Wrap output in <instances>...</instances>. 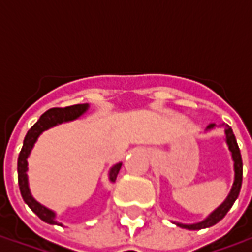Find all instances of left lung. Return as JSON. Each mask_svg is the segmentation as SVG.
Here are the masks:
<instances>
[{
	"mask_svg": "<svg viewBox=\"0 0 252 252\" xmlns=\"http://www.w3.org/2000/svg\"><path fill=\"white\" fill-rule=\"evenodd\" d=\"M224 126V132H225V142L229 148V151L232 154V160H233V171H235V178H233L232 188L231 191L228 193L227 198L222 201L221 205H219L212 212L209 216H206L202 221L194 222V224H182V222H175L178 227L186 228V229H202V228H209L212 225H215L217 222L220 221L224 216L227 215L228 211L232 208L233 202L238 198L239 193H240V188H242V180H243V162H242V155H240V150H239L238 142H236V137L233 135L232 128L227 124H222ZM215 128V124H209L206 126V131H211Z\"/></svg>",
	"mask_w": 252,
	"mask_h": 252,
	"instance_id": "8db88e82",
	"label": "left lung"
}]
</instances>
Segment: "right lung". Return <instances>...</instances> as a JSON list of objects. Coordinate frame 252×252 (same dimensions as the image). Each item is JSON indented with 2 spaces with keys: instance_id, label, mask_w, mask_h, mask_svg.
Instances as JSON below:
<instances>
[{
  "instance_id": "obj_1",
  "label": "right lung",
  "mask_w": 252,
  "mask_h": 252,
  "mask_svg": "<svg viewBox=\"0 0 252 252\" xmlns=\"http://www.w3.org/2000/svg\"><path fill=\"white\" fill-rule=\"evenodd\" d=\"M88 109L89 104H77L71 105V106H66V108H52V109L47 110L46 113H43L40 116V119L37 120V123L25 135L23 148L20 151L19 160H17L20 191H21V195H23V200L32 209V212L40 217L43 221L48 222V224L62 225V222L57 221V213L55 212L48 209L44 205H41L40 202H37L32 197V194H31L30 185H28V175H27V171H28V162H27V159L30 157L31 151H32V148L35 146L37 137L40 136L41 133L46 131V129L51 128V126H58V124H62V123L75 120L78 117H81ZM120 169L121 163H117L109 170L110 182H115Z\"/></svg>"
}]
</instances>
